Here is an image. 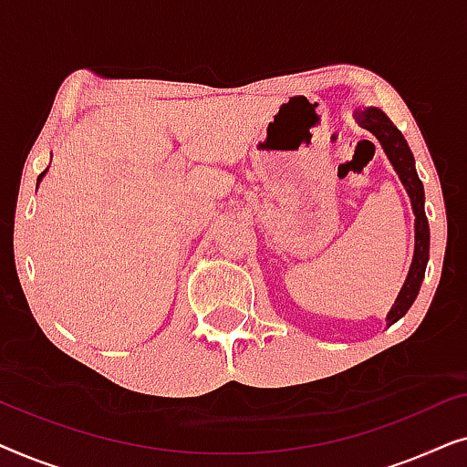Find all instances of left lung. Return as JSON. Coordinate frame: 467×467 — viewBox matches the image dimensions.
I'll return each mask as SVG.
<instances>
[{
	"label": "left lung",
	"instance_id": "obj_1",
	"mask_svg": "<svg viewBox=\"0 0 467 467\" xmlns=\"http://www.w3.org/2000/svg\"><path fill=\"white\" fill-rule=\"evenodd\" d=\"M355 120L380 142L382 150H385V155L393 165L395 174L400 176L408 197H410L414 213V254L410 270H408V276L400 289V296L387 315V327H391L393 323H398L410 310L414 299H417L420 283H423L425 276L427 261H430V223H427L425 216V191L423 182L419 181L417 168H414L410 146H408L398 127L389 120L387 114L379 110V108L369 106L363 108V110H357Z\"/></svg>",
	"mask_w": 467,
	"mask_h": 467
}]
</instances>
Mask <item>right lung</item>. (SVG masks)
Instances as JSON below:
<instances>
[{"instance_id":"1","label":"right lung","mask_w":467,"mask_h":467,"mask_svg":"<svg viewBox=\"0 0 467 467\" xmlns=\"http://www.w3.org/2000/svg\"><path fill=\"white\" fill-rule=\"evenodd\" d=\"M44 174H47V170H44V171H42V174H40V176H37V184H40V181H42V178H44Z\"/></svg>"}]
</instances>
